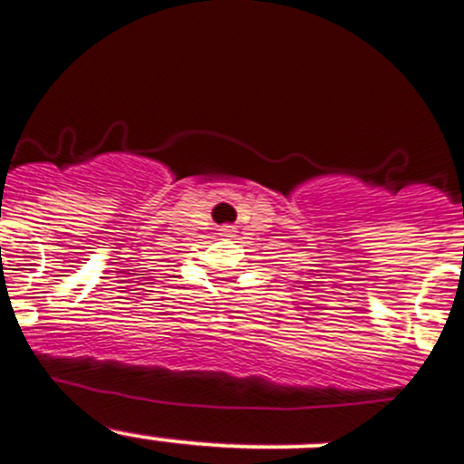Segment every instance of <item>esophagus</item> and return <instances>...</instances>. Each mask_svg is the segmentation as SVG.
<instances>
[{
	"instance_id": "1",
	"label": "esophagus",
	"mask_w": 464,
	"mask_h": 464,
	"mask_svg": "<svg viewBox=\"0 0 464 464\" xmlns=\"http://www.w3.org/2000/svg\"><path fill=\"white\" fill-rule=\"evenodd\" d=\"M219 236L233 237V236H236V227H222V228H219Z\"/></svg>"
}]
</instances>
